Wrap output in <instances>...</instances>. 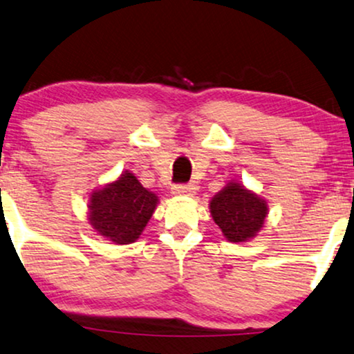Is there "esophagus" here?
Masks as SVG:
<instances>
[{"mask_svg":"<svg viewBox=\"0 0 354 354\" xmlns=\"http://www.w3.org/2000/svg\"><path fill=\"white\" fill-rule=\"evenodd\" d=\"M196 189H198V187L194 185H176L173 186L171 192L174 196H194Z\"/></svg>","mask_w":354,"mask_h":354,"instance_id":"obj_1","label":"esophagus"}]
</instances>
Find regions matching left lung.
I'll return each instance as SVG.
<instances>
[{
  "instance_id": "8db88e82",
  "label": "left lung",
  "mask_w": 354,
  "mask_h": 354,
  "mask_svg": "<svg viewBox=\"0 0 354 354\" xmlns=\"http://www.w3.org/2000/svg\"><path fill=\"white\" fill-rule=\"evenodd\" d=\"M209 209L223 236L234 243L253 239L268 216L266 201L235 181L210 199Z\"/></svg>"
}]
</instances>
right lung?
Listing matches in <instances>:
<instances>
[{
  "instance_id": "right-lung-1",
  "label": "right lung",
  "mask_w": 354,
  "mask_h": 354,
  "mask_svg": "<svg viewBox=\"0 0 354 354\" xmlns=\"http://www.w3.org/2000/svg\"><path fill=\"white\" fill-rule=\"evenodd\" d=\"M158 198L145 189L132 173L124 171L118 180L89 194L88 221L97 235L115 245L136 241L153 216Z\"/></svg>"
}]
</instances>
